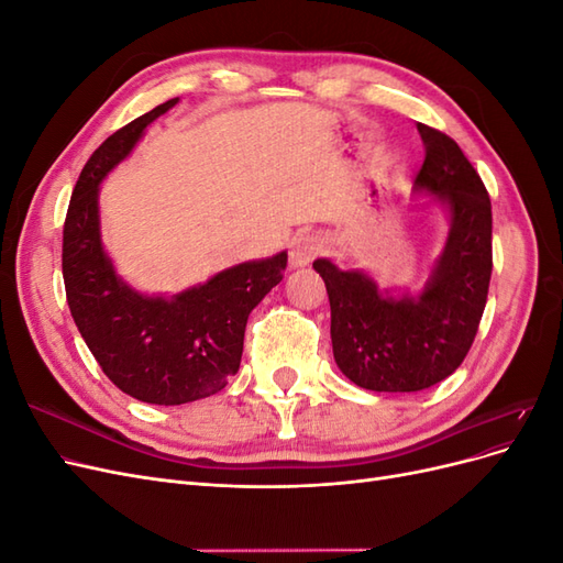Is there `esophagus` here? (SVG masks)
Here are the masks:
<instances>
[{
  "instance_id": "esophagus-1",
  "label": "esophagus",
  "mask_w": 563,
  "mask_h": 563,
  "mask_svg": "<svg viewBox=\"0 0 563 563\" xmlns=\"http://www.w3.org/2000/svg\"><path fill=\"white\" fill-rule=\"evenodd\" d=\"M323 251V240L317 234H298L291 242V251H288V261H291V267H305L310 265L317 255Z\"/></svg>"
}]
</instances>
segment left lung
<instances>
[{"label": "left lung", "mask_w": 563, "mask_h": 563, "mask_svg": "<svg viewBox=\"0 0 563 563\" xmlns=\"http://www.w3.org/2000/svg\"><path fill=\"white\" fill-rule=\"evenodd\" d=\"M424 162L413 192L430 195L449 213L444 251L418 296L380 291L362 269L317 258L331 302V343L338 368L364 389H428L463 364L486 308L493 269L490 199L453 139L418 124Z\"/></svg>", "instance_id": "obj_1"}]
</instances>
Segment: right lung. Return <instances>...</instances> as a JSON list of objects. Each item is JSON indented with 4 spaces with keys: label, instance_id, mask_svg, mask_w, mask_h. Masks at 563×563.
Instances as JSON below:
<instances>
[{
    "label": "right lung",
    "instance_id": "obj_1",
    "mask_svg": "<svg viewBox=\"0 0 563 563\" xmlns=\"http://www.w3.org/2000/svg\"><path fill=\"white\" fill-rule=\"evenodd\" d=\"M178 98L114 131L84 164L63 228V279L73 319L106 376L129 397L178 406L211 397L240 371L251 310L288 255L246 261L176 296H145L114 272L100 240V183Z\"/></svg>",
    "mask_w": 563,
    "mask_h": 563
}]
</instances>
